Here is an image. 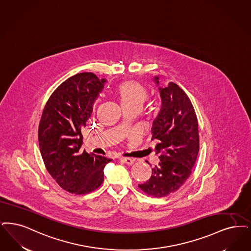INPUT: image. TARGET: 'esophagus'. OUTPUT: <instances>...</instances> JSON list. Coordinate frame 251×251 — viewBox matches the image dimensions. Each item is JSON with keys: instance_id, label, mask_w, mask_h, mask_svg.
<instances>
[{"instance_id": "34e87169", "label": "esophagus", "mask_w": 251, "mask_h": 251, "mask_svg": "<svg viewBox=\"0 0 251 251\" xmlns=\"http://www.w3.org/2000/svg\"><path fill=\"white\" fill-rule=\"evenodd\" d=\"M121 161L126 163V164H128V165H131V164L134 163V160L131 159V158H122Z\"/></svg>"}]
</instances>
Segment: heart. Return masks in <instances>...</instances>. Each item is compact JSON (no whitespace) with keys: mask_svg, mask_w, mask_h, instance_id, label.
<instances>
[{"mask_svg":"<svg viewBox=\"0 0 251 251\" xmlns=\"http://www.w3.org/2000/svg\"><path fill=\"white\" fill-rule=\"evenodd\" d=\"M115 94L119 97L125 109L142 107L143 103L149 99L150 91L146 86L134 80L122 81L114 88ZM97 101L92 104V111L95 110Z\"/></svg>","mask_w":251,"mask_h":251,"instance_id":"obj_1","label":"heart"}]
</instances>
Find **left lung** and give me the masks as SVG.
<instances>
[{
  "label": "left lung",
  "mask_w": 251,
  "mask_h": 251,
  "mask_svg": "<svg viewBox=\"0 0 251 251\" xmlns=\"http://www.w3.org/2000/svg\"><path fill=\"white\" fill-rule=\"evenodd\" d=\"M159 84V77L155 76ZM161 109L151 129L161 161L151 178L138 187L153 197H165L180 189L190 177L197 159L200 140L194 107L185 91L171 82L160 88Z\"/></svg>",
  "instance_id": "left-lung-1"
}]
</instances>
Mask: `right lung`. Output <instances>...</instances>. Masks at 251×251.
<instances>
[{
	"label": "right lung",
	"mask_w": 251,
	"mask_h": 251,
	"mask_svg": "<svg viewBox=\"0 0 251 251\" xmlns=\"http://www.w3.org/2000/svg\"><path fill=\"white\" fill-rule=\"evenodd\" d=\"M104 82L92 73L73 75L53 91L42 113L38 141L43 161L60 188L71 193L97 190L103 181V168L111 161L80 151L81 131Z\"/></svg>",
	"instance_id": "right-lung-1"
}]
</instances>
